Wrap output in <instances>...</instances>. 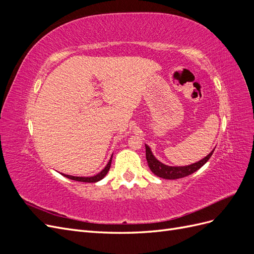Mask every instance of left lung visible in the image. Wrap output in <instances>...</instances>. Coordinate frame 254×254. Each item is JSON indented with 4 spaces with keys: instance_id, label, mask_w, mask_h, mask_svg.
Wrapping results in <instances>:
<instances>
[{
    "instance_id": "1",
    "label": "left lung",
    "mask_w": 254,
    "mask_h": 254,
    "mask_svg": "<svg viewBox=\"0 0 254 254\" xmlns=\"http://www.w3.org/2000/svg\"><path fill=\"white\" fill-rule=\"evenodd\" d=\"M145 147H146V160H147V163H148L150 171L156 176L160 177V178L168 179V180H175V179L183 178V177H187L190 174L195 173L196 171H198L199 168L202 167L207 162V160L211 158V156L213 155V152L215 150V148H214L205 158H203L202 160L198 161V162L193 163L190 165H188V166H168V165L161 163L160 161H158L155 158V156L152 155V152H151L150 148L148 147L147 145H145Z\"/></svg>"
}]
</instances>
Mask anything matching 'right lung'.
<instances>
[{"label": "right lung", "instance_id": "add662e5", "mask_svg": "<svg viewBox=\"0 0 254 254\" xmlns=\"http://www.w3.org/2000/svg\"><path fill=\"white\" fill-rule=\"evenodd\" d=\"M111 160H112V157L110 158L108 164L106 165V167L104 168V170L98 173L97 175L93 176V177H74V176H70V175H64V177H66V178L71 179V180H75V181H80V182H90V183H93V182H97L99 180H102L104 177L107 175V173L109 172L110 170V166H111Z\"/></svg>", "mask_w": 254, "mask_h": 254}]
</instances>
